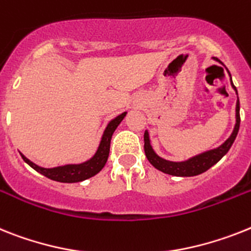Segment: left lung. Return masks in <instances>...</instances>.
Here are the masks:
<instances>
[{"instance_id": "left-lung-1", "label": "left lung", "mask_w": 251, "mask_h": 251, "mask_svg": "<svg viewBox=\"0 0 251 251\" xmlns=\"http://www.w3.org/2000/svg\"><path fill=\"white\" fill-rule=\"evenodd\" d=\"M214 60L220 61L218 58H214ZM221 62V61H220ZM229 74V73H228ZM231 84H232L233 89L236 90V86L233 85L232 80H231ZM237 94V90H236ZM240 127V102L239 98H237L236 102V124H235V129H233L232 134L227 139L226 142L223 143L221 147L216 149H212V151H208L205 153H201L199 155H195V157L187 159L184 162H171L167 161V159H163L159 155L155 154V151H153L151 145V140H149V134L148 131L144 132V151L145 155L148 158V161L151 162V166H154L157 170L165 172V174L172 175V176H181V177H189V176H197V175H201L203 172H205L207 170H209L212 166H214L217 162L220 161L223 155L226 154L227 151H229L231 145L233 144L235 139L237 136V132H239Z\"/></svg>"}]
</instances>
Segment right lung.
Here are the masks:
<instances>
[{"label":"right lung","instance_id":"obj_1","mask_svg":"<svg viewBox=\"0 0 251 251\" xmlns=\"http://www.w3.org/2000/svg\"><path fill=\"white\" fill-rule=\"evenodd\" d=\"M126 116V112L121 113L120 116H117L116 119H113L112 121H109V124L107 125L106 130L103 132L102 140H100V144L98 147V151H97L96 154L90 158L89 161L84 162V163H80V165H66V166H60V167H53V168H44L39 167L38 165L33 163L31 161H29L28 158L25 157L24 154H22L23 159H24L31 168H34L35 171L42 174L46 177L50 178L53 181H58V182H80V181H84L86 178L92 177L94 175H97L98 172L104 167L107 159H108L109 154V145H111V138H112V134L115 132V130L117 129V126L120 125V122L124 120V117Z\"/></svg>","mask_w":251,"mask_h":251}]
</instances>
